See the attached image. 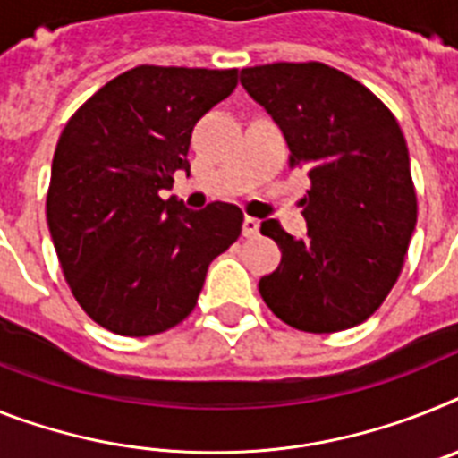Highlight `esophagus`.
Here are the masks:
<instances>
[{
  "label": "esophagus",
  "instance_id": "34e87169",
  "mask_svg": "<svg viewBox=\"0 0 458 458\" xmlns=\"http://www.w3.org/2000/svg\"><path fill=\"white\" fill-rule=\"evenodd\" d=\"M259 233H260L259 218H253V216L244 218V223H242V235H244V237H259Z\"/></svg>",
  "mask_w": 458,
  "mask_h": 458
}]
</instances>
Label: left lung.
<instances>
[{"label": "left lung", "instance_id": "left-lung-1", "mask_svg": "<svg viewBox=\"0 0 458 458\" xmlns=\"http://www.w3.org/2000/svg\"><path fill=\"white\" fill-rule=\"evenodd\" d=\"M240 81L286 137L288 165L312 183L302 240L275 218L260 223L282 249L259 284L265 305L305 333L363 324L394 288L417 225L401 125L363 83L324 63L247 67Z\"/></svg>", "mask_w": 458, "mask_h": 458}]
</instances>
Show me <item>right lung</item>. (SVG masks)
<instances>
[{
  "label": "right lung",
  "instance_id": "1",
  "mask_svg": "<svg viewBox=\"0 0 458 458\" xmlns=\"http://www.w3.org/2000/svg\"><path fill=\"white\" fill-rule=\"evenodd\" d=\"M235 86L237 69L140 64L64 125L46 221L76 302L102 328L146 337L182 324L211 260L240 237V207L160 198L191 172L195 123Z\"/></svg>",
  "mask_w": 458,
  "mask_h": 458
}]
</instances>
